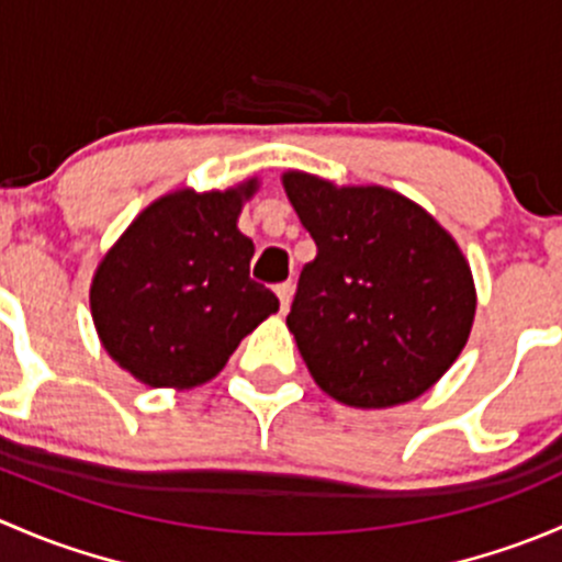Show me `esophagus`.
Here are the masks:
<instances>
[{
	"instance_id": "34e87169",
	"label": "esophagus",
	"mask_w": 562,
	"mask_h": 562,
	"mask_svg": "<svg viewBox=\"0 0 562 562\" xmlns=\"http://www.w3.org/2000/svg\"><path fill=\"white\" fill-rule=\"evenodd\" d=\"M274 293L280 296L282 313H288V307H291V296H293V282H282V285L274 288Z\"/></svg>"
}]
</instances>
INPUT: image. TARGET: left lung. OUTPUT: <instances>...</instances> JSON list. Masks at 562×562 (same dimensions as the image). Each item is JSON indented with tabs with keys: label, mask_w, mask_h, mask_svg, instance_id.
Wrapping results in <instances>:
<instances>
[{
	"label": "left lung",
	"mask_w": 562,
	"mask_h": 562,
	"mask_svg": "<svg viewBox=\"0 0 562 562\" xmlns=\"http://www.w3.org/2000/svg\"><path fill=\"white\" fill-rule=\"evenodd\" d=\"M315 239L288 328L315 383L350 407H394L432 389L462 353L475 282L454 236L411 198L282 173Z\"/></svg>",
	"instance_id": "left-lung-1"
}]
</instances>
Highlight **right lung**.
<instances>
[{
	"instance_id": "right-lung-1",
	"label": "right lung",
	"mask_w": 562,
	"mask_h": 562,
	"mask_svg": "<svg viewBox=\"0 0 562 562\" xmlns=\"http://www.w3.org/2000/svg\"><path fill=\"white\" fill-rule=\"evenodd\" d=\"M258 176L228 190L166 192L127 225L89 288L105 353L151 389H195L220 375L241 339L280 310L249 280L255 245L239 231Z\"/></svg>"
}]
</instances>
